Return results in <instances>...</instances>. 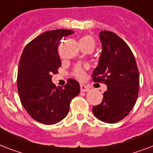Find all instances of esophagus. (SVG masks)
I'll return each mask as SVG.
<instances>
[{
  "instance_id": "1",
  "label": "esophagus",
  "mask_w": 153,
  "mask_h": 153,
  "mask_svg": "<svg viewBox=\"0 0 153 153\" xmlns=\"http://www.w3.org/2000/svg\"><path fill=\"white\" fill-rule=\"evenodd\" d=\"M80 89H81V92H87L89 91V89L88 86H86V85H84V84H81Z\"/></svg>"
}]
</instances>
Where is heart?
<instances>
[{
    "mask_svg": "<svg viewBox=\"0 0 153 153\" xmlns=\"http://www.w3.org/2000/svg\"><path fill=\"white\" fill-rule=\"evenodd\" d=\"M81 44H89L93 45L94 48L95 46V42H94V38L89 35L83 36L82 38H81L80 45ZM74 75L76 77L77 79H82L84 76H85V70H84V68L80 67V66L75 68V69L74 70Z\"/></svg>",
    "mask_w": 153,
    "mask_h": 153,
    "instance_id": "1",
    "label": "heart"
}]
</instances>
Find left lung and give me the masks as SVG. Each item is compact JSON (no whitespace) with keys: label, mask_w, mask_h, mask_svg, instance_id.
<instances>
[{"label":"left lung","mask_w":153,"mask_h":153,"mask_svg":"<svg viewBox=\"0 0 153 153\" xmlns=\"http://www.w3.org/2000/svg\"><path fill=\"white\" fill-rule=\"evenodd\" d=\"M102 44L98 66L92 74L97 82L107 85L102 102L93 108L98 120L115 123L128 115L134 106L139 91V72L130 47L117 34L101 30Z\"/></svg>","instance_id":"8db88e82"}]
</instances>
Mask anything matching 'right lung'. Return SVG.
I'll return each mask as SVG.
<instances>
[{
  "instance_id": "add662e5",
  "label": "right lung",
  "mask_w": 153,
  "mask_h": 153,
  "mask_svg": "<svg viewBox=\"0 0 153 153\" xmlns=\"http://www.w3.org/2000/svg\"><path fill=\"white\" fill-rule=\"evenodd\" d=\"M73 33L63 29L45 32L29 42L21 55L17 75L20 101L27 113L41 123L53 125L64 119L71 101L80 92L79 83L74 79H68L64 87H56L51 79L61 66L59 41Z\"/></svg>"
}]
</instances>
